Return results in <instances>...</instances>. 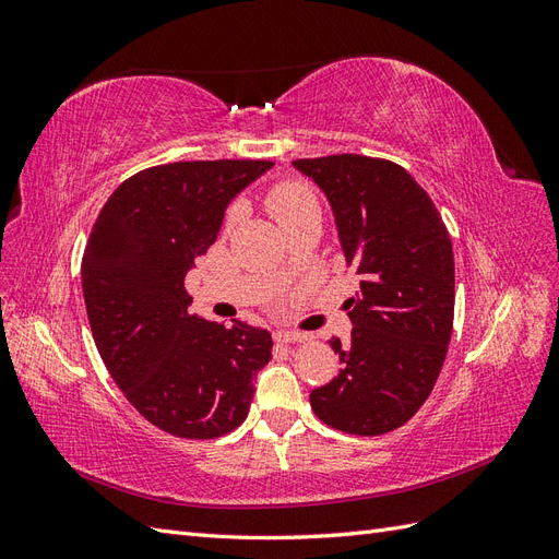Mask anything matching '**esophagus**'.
<instances>
[{
	"instance_id": "1",
	"label": "esophagus",
	"mask_w": 559,
	"mask_h": 559,
	"mask_svg": "<svg viewBox=\"0 0 559 559\" xmlns=\"http://www.w3.org/2000/svg\"><path fill=\"white\" fill-rule=\"evenodd\" d=\"M275 337L280 343H306V341H310V335L300 333V331H277Z\"/></svg>"
}]
</instances>
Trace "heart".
Wrapping results in <instances>:
<instances>
[{
    "label": "heart",
    "mask_w": 559,
    "mask_h": 559,
    "mask_svg": "<svg viewBox=\"0 0 559 559\" xmlns=\"http://www.w3.org/2000/svg\"><path fill=\"white\" fill-rule=\"evenodd\" d=\"M265 205H267L270 212H273V216L277 218L282 226H289L294 218H298L300 214H306L308 210H317L319 202H317V195L308 183L280 181L265 193ZM238 214H240L238 205H233L226 212L224 230H230L235 226V222H238Z\"/></svg>",
    "instance_id": "obj_1"
}]
</instances>
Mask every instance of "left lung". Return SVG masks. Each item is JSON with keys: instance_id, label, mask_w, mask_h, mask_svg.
Here are the masks:
<instances>
[{"instance_id": "left-lung-1", "label": "left lung", "mask_w": 559, "mask_h": 559, "mask_svg": "<svg viewBox=\"0 0 559 559\" xmlns=\"http://www.w3.org/2000/svg\"><path fill=\"white\" fill-rule=\"evenodd\" d=\"M296 170L326 193L359 294L345 300L352 345L333 337L341 373L312 389L324 425L380 436L403 427L431 394L454 319V257L427 191L384 158H300Z\"/></svg>"}]
</instances>
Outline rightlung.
I'll use <instances>...</instances> for the list:
<instances>
[{
    "label": "right lung",
    "instance_id": "add662e5",
    "mask_svg": "<svg viewBox=\"0 0 559 559\" xmlns=\"http://www.w3.org/2000/svg\"><path fill=\"white\" fill-rule=\"evenodd\" d=\"M270 160H186L146 167L105 202L81 263L99 357L151 425L191 441L238 429L253 378L273 357L265 329L191 314L183 277L224 224L228 202Z\"/></svg>",
    "mask_w": 559,
    "mask_h": 559
}]
</instances>
